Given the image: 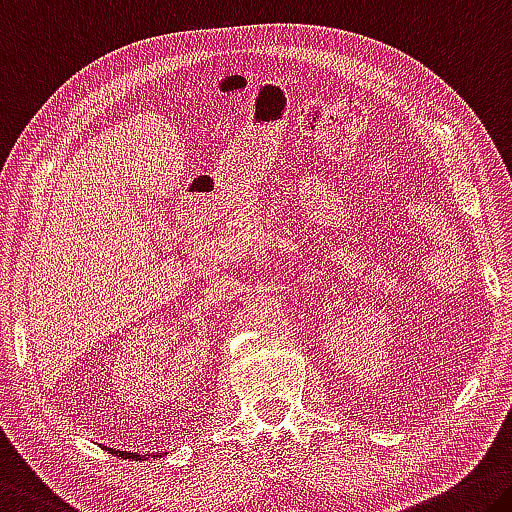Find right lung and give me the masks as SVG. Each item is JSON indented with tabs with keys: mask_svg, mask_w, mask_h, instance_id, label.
Wrapping results in <instances>:
<instances>
[{
	"mask_svg": "<svg viewBox=\"0 0 512 512\" xmlns=\"http://www.w3.org/2000/svg\"><path fill=\"white\" fill-rule=\"evenodd\" d=\"M120 458H132V460H143L145 456H141V453H129V451H118ZM159 456V453H157Z\"/></svg>",
	"mask_w": 512,
	"mask_h": 512,
	"instance_id": "right-lung-1",
	"label": "right lung"
}]
</instances>
